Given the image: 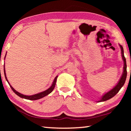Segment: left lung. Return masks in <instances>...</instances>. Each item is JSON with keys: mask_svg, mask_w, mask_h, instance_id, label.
Returning <instances> with one entry per match:
<instances>
[{"mask_svg": "<svg viewBox=\"0 0 131 131\" xmlns=\"http://www.w3.org/2000/svg\"><path fill=\"white\" fill-rule=\"evenodd\" d=\"M119 46L121 48V56H122V58H123V60L124 61V67H123V74H122V76L121 77L120 79L119 80L118 83L116 84V86H114V87L113 88L112 90L109 91H108L107 92H106L105 94H104L103 95V96L101 97L100 100L97 101V102H104V101H107V100H108V99H110L112 98V97L114 96L115 95H116L117 93L120 90V89L124 85V84L125 82L126 78H127V75L126 59H125V57H124V49H123V46H121L120 44H119Z\"/></svg>", "mask_w": 131, "mask_h": 131, "instance_id": "1", "label": "left lung"}]
</instances>
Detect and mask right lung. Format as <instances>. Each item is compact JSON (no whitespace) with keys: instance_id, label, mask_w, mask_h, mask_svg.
<instances>
[{"instance_id":"1","label":"right lung","mask_w":131,"mask_h":131,"mask_svg":"<svg viewBox=\"0 0 131 131\" xmlns=\"http://www.w3.org/2000/svg\"><path fill=\"white\" fill-rule=\"evenodd\" d=\"M6 57V56H5ZM4 76H5V78L6 79V80L8 82V84H9L11 88H12V90L13 91V92H14L15 94L17 95L18 96H19L20 97H22V98H24V99H28V100H31V101H34V100H37V99H41L42 97H43L44 96H47L48 94H50L51 92L54 89V87L55 86V84H56V82H57V77L58 76H57L56 77H55V79L54 80V81L52 82V84L51 87L48 88L47 90H46V91H44L43 92H41L40 93H38V94H35V95H23L21 94V93H19L18 92H17L16 90H15L14 89V88H13L12 85H10V83H8V81L7 79V77H6V71H5V68H4Z\"/></svg>"}]
</instances>
